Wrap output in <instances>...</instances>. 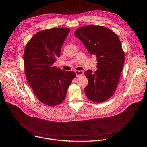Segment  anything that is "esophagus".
<instances>
[{
	"mask_svg": "<svg viewBox=\"0 0 147 147\" xmlns=\"http://www.w3.org/2000/svg\"><path fill=\"white\" fill-rule=\"evenodd\" d=\"M75 73H76V74L77 77H79V76H82V75L84 74V71H81V70H76L75 71Z\"/></svg>",
	"mask_w": 147,
	"mask_h": 147,
	"instance_id": "1",
	"label": "esophagus"
}]
</instances>
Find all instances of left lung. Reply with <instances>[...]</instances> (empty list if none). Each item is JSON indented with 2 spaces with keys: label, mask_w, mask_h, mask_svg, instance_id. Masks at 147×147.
Instances as JSON below:
<instances>
[{
  "label": "left lung",
  "mask_w": 147,
  "mask_h": 147,
  "mask_svg": "<svg viewBox=\"0 0 147 147\" xmlns=\"http://www.w3.org/2000/svg\"><path fill=\"white\" fill-rule=\"evenodd\" d=\"M74 35L96 57L98 69L94 73L91 70L85 73L88 79L85 94L94 102H103L114 94L123 70L124 53L120 41L112 30L99 26L82 27Z\"/></svg>",
  "instance_id": "obj_1"
}]
</instances>
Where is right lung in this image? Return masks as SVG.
<instances>
[{
    "mask_svg": "<svg viewBox=\"0 0 147 147\" xmlns=\"http://www.w3.org/2000/svg\"><path fill=\"white\" fill-rule=\"evenodd\" d=\"M70 32L67 28H55L37 32L27 43L24 52L25 73L30 86L42 103H62L73 78L74 71L56 68L61 47Z\"/></svg>",
    "mask_w": 147,
    "mask_h": 147,
    "instance_id": "add662e5",
    "label": "right lung"
}]
</instances>
